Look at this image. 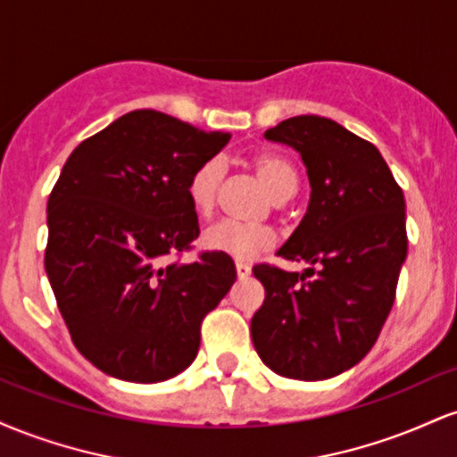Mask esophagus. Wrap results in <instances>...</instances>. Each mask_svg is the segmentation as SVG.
<instances>
[{
	"label": "esophagus",
	"instance_id": "1",
	"mask_svg": "<svg viewBox=\"0 0 457 457\" xmlns=\"http://www.w3.org/2000/svg\"><path fill=\"white\" fill-rule=\"evenodd\" d=\"M236 275H238V279H245L251 275V266L245 262H236Z\"/></svg>",
	"mask_w": 457,
	"mask_h": 457
}]
</instances>
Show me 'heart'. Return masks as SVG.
<instances>
[{
	"instance_id": "obj_1",
	"label": "heart",
	"mask_w": 457,
	"mask_h": 457,
	"mask_svg": "<svg viewBox=\"0 0 457 457\" xmlns=\"http://www.w3.org/2000/svg\"><path fill=\"white\" fill-rule=\"evenodd\" d=\"M251 170L269 188L275 199H287L296 191V171L283 156L275 152H255L249 156ZM225 165L221 159H206L193 170L187 182V197L199 217H208L217 204ZM206 249L228 255L234 260H253L260 253L272 249L275 234L266 228H249L232 221H221L208 228L202 236Z\"/></svg>"
}]
</instances>
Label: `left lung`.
<instances>
[{"label": "left lung", "instance_id": "left-lung-1", "mask_svg": "<svg viewBox=\"0 0 457 457\" xmlns=\"http://www.w3.org/2000/svg\"><path fill=\"white\" fill-rule=\"evenodd\" d=\"M307 167V214L279 249L318 269L305 275L253 266L266 298L251 318L260 359L277 374L327 380L359 363L378 339L406 260V204L378 148L320 115L264 133Z\"/></svg>", "mask_w": 457, "mask_h": 457}]
</instances>
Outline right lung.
I'll return each instance as SVG.
<instances>
[{
    "label": "right lung",
    "mask_w": 457,
    "mask_h": 457,
    "mask_svg": "<svg viewBox=\"0 0 457 457\" xmlns=\"http://www.w3.org/2000/svg\"><path fill=\"white\" fill-rule=\"evenodd\" d=\"M154 109H137L72 150L46 204L45 270L77 350L104 374L161 382L199 350L202 322L236 281L234 262L193 249V170L228 144Z\"/></svg>",
    "instance_id": "add662e5"
}]
</instances>
